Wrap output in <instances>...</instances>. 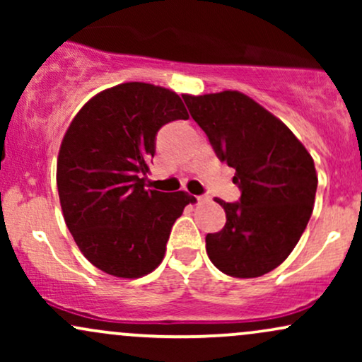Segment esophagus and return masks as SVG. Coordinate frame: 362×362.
Here are the masks:
<instances>
[{
    "label": "esophagus",
    "mask_w": 362,
    "mask_h": 362,
    "mask_svg": "<svg viewBox=\"0 0 362 362\" xmlns=\"http://www.w3.org/2000/svg\"><path fill=\"white\" fill-rule=\"evenodd\" d=\"M195 199H197L199 204H202V202H207V201H209V197H207V195H199V197H195Z\"/></svg>",
    "instance_id": "esophagus-1"
}]
</instances>
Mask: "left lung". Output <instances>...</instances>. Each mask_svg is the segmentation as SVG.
Wrapping results in <instances>:
<instances>
[{
	"label": "left lung",
	"mask_w": 362,
	"mask_h": 362,
	"mask_svg": "<svg viewBox=\"0 0 362 362\" xmlns=\"http://www.w3.org/2000/svg\"><path fill=\"white\" fill-rule=\"evenodd\" d=\"M219 161L235 168L240 201L224 202L226 224L207 233V255L231 277H260L288 259L317 194L313 158L279 119L240 91L182 95Z\"/></svg>",
	"instance_id": "1"
}]
</instances>
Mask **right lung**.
<instances>
[{"instance_id": "1", "label": "right lung", "mask_w": 362, "mask_h": 362, "mask_svg": "<svg viewBox=\"0 0 362 362\" xmlns=\"http://www.w3.org/2000/svg\"><path fill=\"white\" fill-rule=\"evenodd\" d=\"M189 119L175 91L122 83L83 105L57 158V192L68 230L95 267L146 276L161 264L173 223L195 197L146 189L156 134Z\"/></svg>"}]
</instances>
